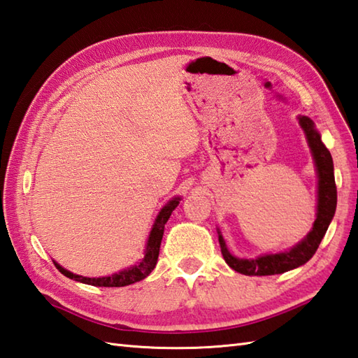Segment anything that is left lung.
Instances as JSON below:
<instances>
[{
  "label": "left lung",
  "instance_id": "obj_1",
  "mask_svg": "<svg viewBox=\"0 0 358 358\" xmlns=\"http://www.w3.org/2000/svg\"><path fill=\"white\" fill-rule=\"evenodd\" d=\"M299 120L300 126L306 134L309 148L313 150L318 173V204L314 227L306 235L305 240L300 241L299 245L294 246L291 250H287V252L263 255L255 258V260H245V258L234 257L227 250L222 234L218 232V241L224 262L234 271L245 273V275H273V273H283L309 262L315 254L318 246H320L324 234L329 227L331 220L334 214H336L337 186L336 178H334V163L331 152L322 143L320 134L315 131L313 120L308 117H300Z\"/></svg>",
  "mask_w": 358,
  "mask_h": 358
}]
</instances>
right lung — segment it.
Masks as SVG:
<instances>
[{
  "mask_svg": "<svg viewBox=\"0 0 358 358\" xmlns=\"http://www.w3.org/2000/svg\"><path fill=\"white\" fill-rule=\"evenodd\" d=\"M178 203H180V199H173L166 204V206L162 209V212H159L149 235L146 254H144L141 263L134 266L131 269H124L118 273H113L110 277L87 278V277H81V275H77V273L66 271L55 262H53V264L57 266V269L62 272L63 275L69 277L72 280H77L80 283H85V285H92V286H100V287H121V286L136 283V281L146 278L149 273L154 271L158 260V254H159V245H162V238L164 234V224L167 223V220H169L172 210L178 206Z\"/></svg>",
  "mask_w": 358,
  "mask_h": 358,
  "instance_id": "obj_1",
  "label": "right lung"
}]
</instances>
